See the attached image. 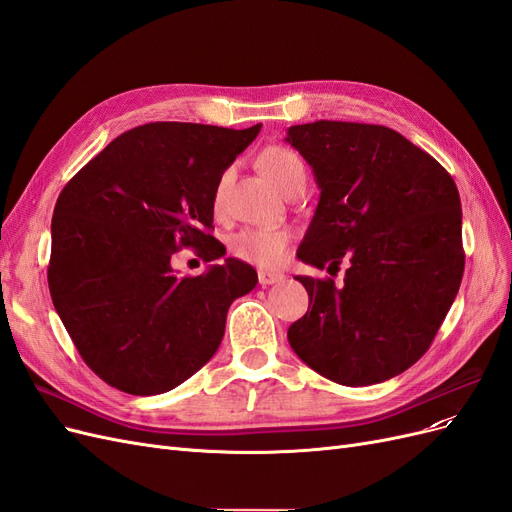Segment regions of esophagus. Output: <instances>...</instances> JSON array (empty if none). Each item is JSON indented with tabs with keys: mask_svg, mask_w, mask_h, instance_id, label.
Wrapping results in <instances>:
<instances>
[{
	"mask_svg": "<svg viewBox=\"0 0 512 512\" xmlns=\"http://www.w3.org/2000/svg\"><path fill=\"white\" fill-rule=\"evenodd\" d=\"M284 280V273L280 271H267V269H260L258 271V282L260 286H271V284H277Z\"/></svg>",
	"mask_w": 512,
	"mask_h": 512,
	"instance_id": "esophagus-1",
	"label": "esophagus"
}]
</instances>
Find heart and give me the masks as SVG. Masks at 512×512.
I'll list each match as a JSON object with an SVG mask.
<instances>
[{
  "label": "heart",
  "mask_w": 512,
  "mask_h": 512,
  "mask_svg": "<svg viewBox=\"0 0 512 512\" xmlns=\"http://www.w3.org/2000/svg\"><path fill=\"white\" fill-rule=\"evenodd\" d=\"M260 166L282 192L294 179L305 177V164L301 156L294 149L284 145H273L262 151ZM224 185L226 175L218 181V185H215V207H220L222 203ZM290 241L292 235L286 228H245L232 237L230 247L232 254L245 262H252V265H258L262 269H275L284 265Z\"/></svg>",
  "instance_id": "heart-1"
}]
</instances>
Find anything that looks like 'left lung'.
I'll list each match as a JSON object with an SVG mask.
<instances>
[{
  "instance_id": "obj_1",
  "label": "left lung",
  "mask_w": 512,
  "mask_h": 512,
  "mask_svg": "<svg viewBox=\"0 0 512 512\" xmlns=\"http://www.w3.org/2000/svg\"><path fill=\"white\" fill-rule=\"evenodd\" d=\"M320 200L299 260L337 271L344 286L297 280L307 314L288 329L299 359L346 386L378 384L431 346L463 277L461 200L453 177L399 132L350 121L290 126Z\"/></svg>"
}]
</instances>
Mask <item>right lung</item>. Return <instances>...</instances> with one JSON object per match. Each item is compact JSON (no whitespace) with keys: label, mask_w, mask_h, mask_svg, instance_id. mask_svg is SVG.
Instances as JSON below:
<instances>
[{"label":"right lung","mask_w":512,"mask_h":512,"mask_svg":"<svg viewBox=\"0 0 512 512\" xmlns=\"http://www.w3.org/2000/svg\"><path fill=\"white\" fill-rule=\"evenodd\" d=\"M262 123L230 130L156 121L123 132L61 190L51 224L53 305L89 369L160 395L220 348L230 303L258 275L237 258L179 277L173 254H226L209 235L215 185Z\"/></svg>","instance_id":"right-lung-1"}]
</instances>
